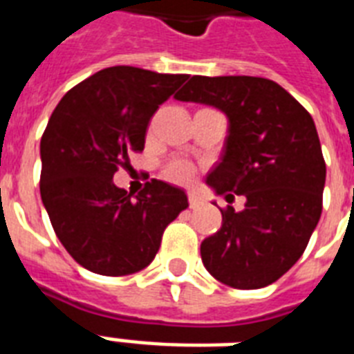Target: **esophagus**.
Returning <instances> with one entry per match:
<instances>
[{
    "label": "esophagus",
    "mask_w": 354,
    "mask_h": 354,
    "mask_svg": "<svg viewBox=\"0 0 354 354\" xmlns=\"http://www.w3.org/2000/svg\"><path fill=\"white\" fill-rule=\"evenodd\" d=\"M187 198H189V207H191V209H196V207H200V205L204 204L196 194H189Z\"/></svg>",
    "instance_id": "34e87169"
}]
</instances>
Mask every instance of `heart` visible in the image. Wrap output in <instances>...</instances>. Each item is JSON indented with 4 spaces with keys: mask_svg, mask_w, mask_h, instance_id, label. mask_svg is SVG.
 Returning <instances> with one entry per match:
<instances>
[{
    "mask_svg": "<svg viewBox=\"0 0 354 354\" xmlns=\"http://www.w3.org/2000/svg\"><path fill=\"white\" fill-rule=\"evenodd\" d=\"M163 178L167 182L178 183V185H185L194 178V167L183 158H172L163 167Z\"/></svg>",
    "mask_w": 354,
    "mask_h": 354,
    "instance_id": "heart-1",
    "label": "heart"
}]
</instances>
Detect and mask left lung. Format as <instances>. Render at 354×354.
I'll use <instances>...</instances> for the list:
<instances>
[{
  "label": "left lung",
  "instance_id": "left-lung-1",
  "mask_svg": "<svg viewBox=\"0 0 354 354\" xmlns=\"http://www.w3.org/2000/svg\"><path fill=\"white\" fill-rule=\"evenodd\" d=\"M174 97L226 113L224 154L207 183L227 202L232 192L246 198L242 211L221 209L202 263L233 288L272 285L301 257L324 207L325 160L310 113L277 82L246 75H194Z\"/></svg>",
  "mask_w": 354,
  "mask_h": 354
}]
</instances>
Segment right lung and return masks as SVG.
I'll return each mask as SVG.
<instances>
[{"mask_svg":"<svg viewBox=\"0 0 354 354\" xmlns=\"http://www.w3.org/2000/svg\"><path fill=\"white\" fill-rule=\"evenodd\" d=\"M187 79L113 66L71 88L51 113L40 141L41 202L58 241L86 270H143L165 227L189 205L182 189L160 180L136 196L113 183L130 154L145 149L156 110Z\"/></svg>","mask_w":354,"mask_h":354,"instance_id":"obj_1","label":"right lung"}]
</instances>
